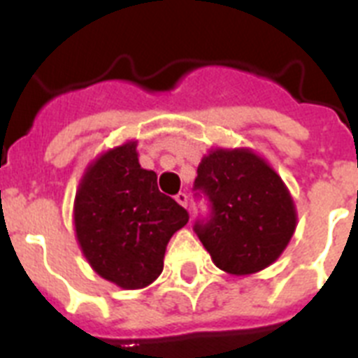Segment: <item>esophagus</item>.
Here are the masks:
<instances>
[{
  "mask_svg": "<svg viewBox=\"0 0 358 358\" xmlns=\"http://www.w3.org/2000/svg\"><path fill=\"white\" fill-rule=\"evenodd\" d=\"M176 201L181 204V206H188V195L185 194V192H179V194L176 195Z\"/></svg>",
  "mask_w": 358,
  "mask_h": 358,
  "instance_id": "1",
  "label": "esophagus"
}]
</instances>
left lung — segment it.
<instances>
[{"mask_svg": "<svg viewBox=\"0 0 358 358\" xmlns=\"http://www.w3.org/2000/svg\"><path fill=\"white\" fill-rule=\"evenodd\" d=\"M194 189L211 206L194 231L218 268L235 276L255 274L285 251L296 231V206L281 177L255 152L210 150L199 164Z\"/></svg>", "mask_w": 358, "mask_h": 358, "instance_id": "8db88e82", "label": "left lung"}]
</instances>
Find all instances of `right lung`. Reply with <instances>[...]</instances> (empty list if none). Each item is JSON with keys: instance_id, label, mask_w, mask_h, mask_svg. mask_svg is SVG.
Segmentation results:
<instances>
[{"instance_id": "add662e5", "label": "right lung", "mask_w": 358, "mask_h": 358, "mask_svg": "<svg viewBox=\"0 0 358 358\" xmlns=\"http://www.w3.org/2000/svg\"><path fill=\"white\" fill-rule=\"evenodd\" d=\"M136 141L98 156L75 195V233L94 273L122 289H143L163 273L166 243L188 211L161 194L157 176L141 169Z\"/></svg>"}]
</instances>
